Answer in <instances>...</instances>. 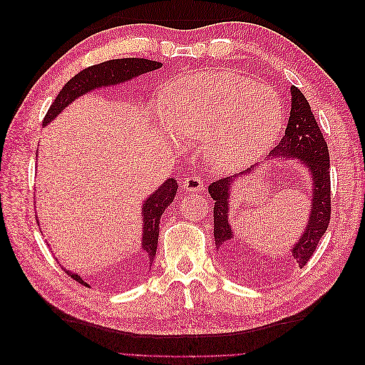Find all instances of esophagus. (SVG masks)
<instances>
[{
	"label": "esophagus",
	"mask_w": 365,
	"mask_h": 365,
	"mask_svg": "<svg viewBox=\"0 0 365 365\" xmlns=\"http://www.w3.org/2000/svg\"><path fill=\"white\" fill-rule=\"evenodd\" d=\"M182 189L187 192H201L202 190V180L200 176L196 175H190L182 181Z\"/></svg>",
	"instance_id": "1"
}]
</instances>
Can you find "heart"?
Listing matches in <instances>:
<instances>
[{"label":"heart","mask_w":365,"mask_h":365,"mask_svg":"<svg viewBox=\"0 0 365 365\" xmlns=\"http://www.w3.org/2000/svg\"><path fill=\"white\" fill-rule=\"evenodd\" d=\"M160 114L175 134L207 137V157L219 169L236 168L267 150L284 115L277 91L224 70L176 81L161 98Z\"/></svg>","instance_id":"obj_1"}]
</instances>
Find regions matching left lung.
I'll use <instances>...</instances> for the list:
<instances>
[{
	"mask_svg": "<svg viewBox=\"0 0 365 365\" xmlns=\"http://www.w3.org/2000/svg\"><path fill=\"white\" fill-rule=\"evenodd\" d=\"M295 158L303 164L311 175L312 197L311 215L307 219L303 235L292 247V256L300 268L312 257L318 242L324 236L330 220V160L327 143L318 128L317 120L309 102L297 86H291V114L284 137L275 146L269 158ZM254 165L244 172L227 178H220L208 185V193L216 201L213 208L215 217V244L225 263H230L237 271L242 268L237 259V240H235L233 230L228 222L230 196L233 182L239 178L254 173ZM244 254V251H242Z\"/></svg>",
	"mask_w": 365,
	"mask_h": 365,
	"instance_id": "left-lung-1",
	"label": "left lung"
}]
</instances>
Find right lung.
<instances>
[{
	"mask_svg": "<svg viewBox=\"0 0 365 365\" xmlns=\"http://www.w3.org/2000/svg\"><path fill=\"white\" fill-rule=\"evenodd\" d=\"M163 67L161 62L157 61H149V59H138V58H126V59H113L106 61L97 65H91L81 73H77L73 79H70L67 83L63 85L58 97L54 98L51 103L48 113L43 117L42 125H48L51 120L56 118L65 108L70 103H73L76 98L81 96L94 91L96 88L102 86H114L118 83L128 82L134 77H138L145 73L158 70ZM176 190H178V182L175 178H169L164 181L158 189L153 192L148 200L143 204L141 208V216H143V240H141V259L138 260L137 268L132 269L130 274H141L152 267V262L155 259L157 247H158V235H160V219L164 213V210L168 208L172 201L175 200ZM67 271V269H65ZM71 279L76 282L85 283L79 274L67 271Z\"/></svg>",
	"mask_w": 365,
	"mask_h": 365,
	"instance_id": "right-lung-1",
	"label": "right lung"
}]
</instances>
